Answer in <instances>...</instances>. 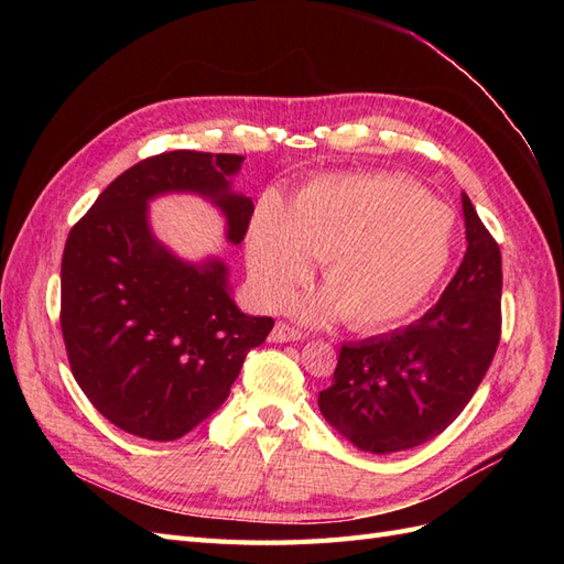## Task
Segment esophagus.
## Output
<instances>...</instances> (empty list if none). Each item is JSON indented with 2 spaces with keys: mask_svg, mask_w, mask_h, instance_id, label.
<instances>
[{
  "mask_svg": "<svg viewBox=\"0 0 564 564\" xmlns=\"http://www.w3.org/2000/svg\"><path fill=\"white\" fill-rule=\"evenodd\" d=\"M301 338H305V334L286 322H278L275 329L270 334V340H275V344H286V340H301Z\"/></svg>",
  "mask_w": 564,
  "mask_h": 564,
  "instance_id": "obj_1",
  "label": "esophagus"
}]
</instances>
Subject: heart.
I'll return each mask as SVG.
<instances>
[{"label": "heart", "mask_w": 564, "mask_h": 564, "mask_svg": "<svg viewBox=\"0 0 564 564\" xmlns=\"http://www.w3.org/2000/svg\"><path fill=\"white\" fill-rule=\"evenodd\" d=\"M456 214L398 174H327L282 207L265 197L247 235L256 294L282 305L319 259L322 292L301 313L322 322L344 313L352 329L379 332L412 315L445 278Z\"/></svg>", "instance_id": "heart-1"}]
</instances>
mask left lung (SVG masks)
<instances>
[{"instance_id":"1","label":"left lung","mask_w":564,"mask_h":564,"mask_svg":"<svg viewBox=\"0 0 564 564\" xmlns=\"http://www.w3.org/2000/svg\"><path fill=\"white\" fill-rule=\"evenodd\" d=\"M466 256L440 301L406 329L340 346L319 412L357 449L392 454L440 435L482 383L501 338V251L460 195Z\"/></svg>"}]
</instances>
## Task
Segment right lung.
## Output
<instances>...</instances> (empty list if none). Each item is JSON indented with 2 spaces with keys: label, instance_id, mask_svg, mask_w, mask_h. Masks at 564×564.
I'll return each mask as SVG.
<instances>
[{
  "label": "right lung",
  "instance_id": "right-lung-1",
  "mask_svg": "<svg viewBox=\"0 0 564 564\" xmlns=\"http://www.w3.org/2000/svg\"><path fill=\"white\" fill-rule=\"evenodd\" d=\"M242 155L174 150L117 176L67 235L61 329L73 377L117 429L169 442L226 402L272 317L237 308L220 259L181 261L155 240L148 202L195 193L226 216L240 245L253 202L230 191Z\"/></svg>",
  "mask_w": 564,
  "mask_h": 564
}]
</instances>
